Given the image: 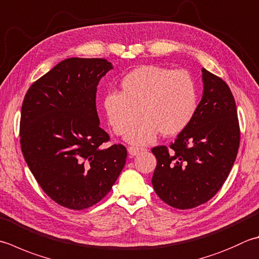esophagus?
Masks as SVG:
<instances>
[{
  "mask_svg": "<svg viewBox=\"0 0 259 259\" xmlns=\"http://www.w3.org/2000/svg\"><path fill=\"white\" fill-rule=\"evenodd\" d=\"M144 149L143 148H139V147H135V146H130V147H128V151H129V154L131 155V156H136L137 154H139L140 151H143Z\"/></svg>",
  "mask_w": 259,
  "mask_h": 259,
  "instance_id": "34e87169",
  "label": "esophagus"
}]
</instances>
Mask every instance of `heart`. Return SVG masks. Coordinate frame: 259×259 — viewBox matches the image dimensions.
Wrapping results in <instances>:
<instances>
[{
    "instance_id": "b5f03b06",
    "label": "heart",
    "mask_w": 259,
    "mask_h": 259,
    "mask_svg": "<svg viewBox=\"0 0 259 259\" xmlns=\"http://www.w3.org/2000/svg\"><path fill=\"white\" fill-rule=\"evenodd\" d=\"M120 88V92L104 95L103 110L119 136L128 133L140 112L144 115L126 136L131 144H149L159 133L164 136L180 134L195 114L196 85L186 70L144 65L126 74Z\"/></svg>"
}]
</instances>
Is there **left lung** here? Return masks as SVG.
Wrapping results in <instances>:
<instances>
[{"instance_id":"1","label":"left lung","mask_w":259,"mask_h":259,"mask_svg":"<svg viewBox=\"0 0 259 259\" xmlns=\"http://www.w3.org/2000/svg\"><path fill=\"white\" fill-rule=\"evenodd\" d=\"M204 91L193 119L168 147L151 151L156 194L176 209L205 203L219 191L234 166L240 144L235 98L219 76L202 68Z\"/></svg>"}]
</instances>
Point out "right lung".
I'll return each mask as SVG.
<instances>
[{
    "label": "right lung",
    "instance_id": "obj_1",
    "mask_svg": "<svg viewBox=\"0 0 259 259\" xmlns=\"http://www.w3.org/2000/svg\"><path fill=\"white\" fill-rule=\"evenodd\" d=\"M112 69L103 58H68L41 76L25 94L20 145L42 191L56 203L83 210L112 189L124 167L126 148L104 147L96 86Z\"/></svg>",
    "mask_w": 259,
    "mask_h": 259
}]
</instances>
